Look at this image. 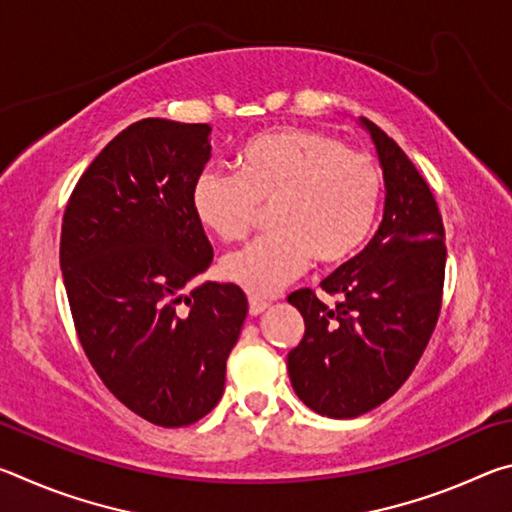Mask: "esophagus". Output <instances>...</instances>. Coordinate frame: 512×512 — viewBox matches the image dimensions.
<instances>
[{"instance_id":"esophagus-1","label":"esophagus","mask_w":512,"mask_h":512,"mask_svg":"<svg viewBox=\"0 0 512 512\" xmlns=\"http://www.w3.org/2000/svg\"><path fill=\"white\" fill-rule=\"evenodd\" d=\"M271 307L268 305L266 300H262V298H250L248 300V311H250V316H259V314H264V311Z\"/></svg>"}]
</instances>
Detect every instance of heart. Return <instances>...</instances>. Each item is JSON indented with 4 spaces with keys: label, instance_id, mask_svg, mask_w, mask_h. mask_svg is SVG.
<instances>
[{
    "label": "heart",
    "instance_id": "obj_1",
    "mask_svg": "<svg viewBox=\"0 0 512 512\" xmlns=\"http://www.w3.org/2000/svg\"><path fill=\"white\" fill-rule=\"evenodd\" d=\"M239 176L203 171L192 205L225 244L255 228L271 207V235L223 257L221 275L253 296H275L309 268L339 266L370 237L381 203L375 160L336 137L307 128H277L241 149Z\"/></svg>",
    "mask_w": 512,
    "mask_h": 512
}]
</instances>
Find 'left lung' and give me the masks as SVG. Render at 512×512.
<instances>
[{"label":"left lung","instance_id":"obj_1","mask_svg":"<svg viewBox=\"0 0 512 512\" xmlns=\"http://www.w3.org/2000/svg\"><path fill=\"white\" fill-rule=\"evenodd\" d=\"M384 171V219L370 244L327 275V307L311 289L287 298L305 336L287 357L291 386L311 411L357 418L386 402L420 361L445 282V228L427 180L379 126L361 117Z\"/></svg>","mask_w":512,"mask_h":512}]
</instances>
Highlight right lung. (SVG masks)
Segmentation results:
<instances>
[{
    "label": "right lung",
    "instance_id": "obj_1",
    "mask_svg": "<svg viewBox=\"0 0 512 512\" xmlns=\"http://www.w3.org/2000/svg\"><path fill=\"white\" fill-rule=\"evenodd\" d=\"M210 131L135 121L85 169L60 232V271L92 368L158 427H185L214 409L248 314L237 284L189 289L214 257L192 205Z\"/></svg>",
    "mask_w": 512,
    "mask_h": 512
}]
</instances>
